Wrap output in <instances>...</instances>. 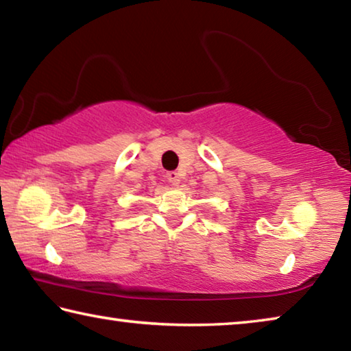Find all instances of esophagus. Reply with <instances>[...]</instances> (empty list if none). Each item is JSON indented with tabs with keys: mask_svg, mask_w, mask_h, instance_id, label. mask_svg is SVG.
Masks as SVG:
<instances>
[{
	"mask_svg": "<svg viewBox=\"0 0 351 351\" xmlns=\"http://www.w3.org/2000/svg\"><path fill=\"white\" fill-rule=\"evenodd\" d=\"M167 181L170 184H173V186H178V184H180V176H178L176 171H169V173H167Z\"/></svg>",
	"mask_w": 351,
	"mask_h": 351,
	"instance_id": "esophagus-1",
	"label": "esophagus"
}]
</instances>
